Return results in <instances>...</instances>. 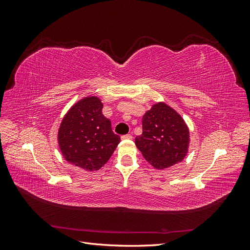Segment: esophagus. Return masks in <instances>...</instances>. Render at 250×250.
Segmentation results:
<instances>
[{"mask_svg":"<svg viewBox=\"0 0 250 250\" xmlns=\"http://www.w3.org/2000/svg\"><path fill=\"white\" fill-rule=\"evenodd\" d=\"M121 139H122V140H131L132 139V135L131 134H125Z\"/></svg>","mask_w":250,"mask_h":250,"instance_id":"obj_1","label":"esophagus"}]
</instances>
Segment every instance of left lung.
Returning <instances> with one entry per match:
<instances>
[{
  "label": "left lung",
  "mask_w": 250,
  "mask_h": 250,
  "mask_svg": "<svg viewBox=\"0 0 250 250\" xmlns=\"http://www.w3.org/2000/svg\"><path fill=\"white\" fill-rule=\"evenodd\" d=\"M142 124L143 133L134 143L154 169H168L185 160L190 129L175 109L165 102L154 103L143 116Z\"/></svg>",
  "instance_id": "left-lung-1"
}]
</instances>
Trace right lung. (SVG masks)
I'll return each instance as SVG.
<instances>
[{"label": "right lung", "instance_id": "right-lung-1", "mask_svg": "<svg viewBox=\"0 0 250 250\" xmlns=\"http://www.w3.org/2000/svg\"><path fill=\"white\" fill-rule=\"evenodd\" d=\"M98 96H86L74 103L58 128L57 142L64 160L87 172L100 170L121 141L102 113Z\"/></svg>", "mask_w": 250, "mask_h": 250}]
</instances>
